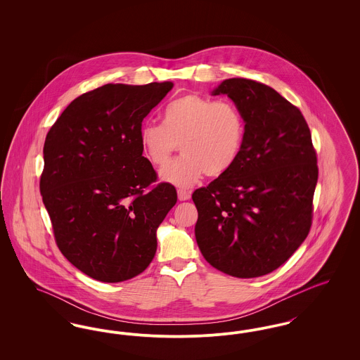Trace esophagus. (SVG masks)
<instances>
[{
    "label": "esophagus",
    "instance_id": "34e87169",
    "mask_svg": "<svg viewBox=\"0 0 360 360\" xmlns=\"http://www.w3.org/2000/svg\"><path fill=\"white\" fill-rule=\"evenodd\" d=\"M190 197H191V193L188 190H185V188L178 190V200L179 201H188V200H190Z\"/></svg>",
    "mask_w": 360,
    "mask_h": 360
}]
</instances>
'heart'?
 <instances>
[{
  "mask_svg": "<svg viewBox=\"0 0 360 360\" xmlns=\"http://www.w3.org/2000/svg\"><path fill=\"white\" fill-rule=\"evenodd\" d=\"M162 125H143L139 134L141 153L156 167L165 166L176 144L184 154L160 172V179L178 188H190L204 174L226 172L239 158L245 121L229 100L186 94L162 110Z\"/></svg>",
  "mask_w": 360,
  "mask_h": 360,
  "instance_id": "heart-1",
  "label": "heart"
}]
</instances>
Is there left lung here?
<instances>
[{
  "instance_id": "8db88e82",
  "label": "left lung",
  "mask_w": 360,
  "mask_h": 360,
  "mask_svg": "<svg viewBox=\"0 0 360 360\" xmlns=\"http://www.w3.org/2000/svg\"><path fill=\"white\" fill-rule=\"evenodd\" d=\"M243 113L245 136L236 162L193 193L195 240L206 262L236 278H257L282 266L307 239L317 185V156L300 109L273 87L225 79Z\"/></svg>"
}]
</instances>
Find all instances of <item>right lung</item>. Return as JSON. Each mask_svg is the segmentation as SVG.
Listing matches in <instances>:
<instances>
[{
    "mask_svg": "<svg viewBox=\"0 0 360 360\" xmlns=\"http://www.w3.org/2000/svg\"><path fill=\"white\" fill-rule=\"evenodd\" d=\"M172 86L97 87L70 103L47 134L43 204L60 252L93 279L122 282L154 259L156 229L176 204V190L151 186L156 172L139 134Z\"/></svg>",
    "mask_w": 360,
    "mask_h": 360,
    "instance_id": "1",
    "label": "right lung"
}]
</instances>
